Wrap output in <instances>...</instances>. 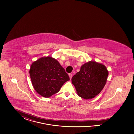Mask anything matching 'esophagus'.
<instances>
[{"mask_svg":"<svg viewBox=\"0 0 134 134\" xmlns=\"http://www.w3.org/2000/svg\"><path fill=\"white\" fill-rule=\"evenodd\" d=\"M69 77H70V79L71 80V79H72V74H71V73H70V74H69Z\"/></svg>","mask_w":134,"mask_h":134,"instance_id":"esophagus-1","label":"esophagus"}]
</instances>
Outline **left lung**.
<instances>
[{
	"label": "left lung",
	"instance_id": "left-lung-1",
	"mask_svg": "<svg viewBox=\"0 0 134 134\" xmlns=\"http://www.w3.org/2000/svg\"><path fill=\"white\" fill-rule=\"evenodd\" d=\"M109 72L104 64L90 61L82 65L80 71L72 78L77 95L85 99L96 96L104 87Z\"/></svg>",
	"mask_w": 134,
	"mask_h": 134
}]
</instances>
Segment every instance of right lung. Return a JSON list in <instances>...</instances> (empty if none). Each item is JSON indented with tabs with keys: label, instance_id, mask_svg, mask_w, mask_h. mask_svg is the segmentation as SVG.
<instances>
[{
	"label": "right lung",
	"instance_id": "right-lung-1",
	"mask_svg": "<svg viewBox=\"0 0 134 134\" xmlns=\"http://www.w3.org/2000/svg\"><path fill=\"white\" fill-rule=\"evenodd\" d=\"M29 74L34 88L45 98L57 93L65 82L70 80L59 62L51 57H42L33 62Z\"/></svg>",
	"mask_w": 134,
	"mask_h": 134
}]
</instances>
